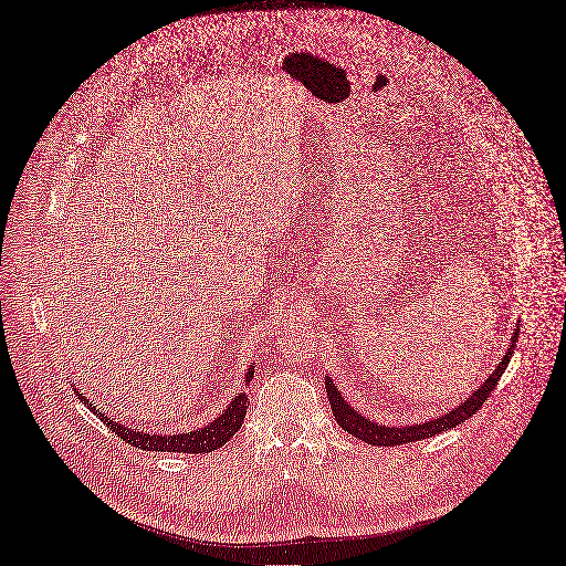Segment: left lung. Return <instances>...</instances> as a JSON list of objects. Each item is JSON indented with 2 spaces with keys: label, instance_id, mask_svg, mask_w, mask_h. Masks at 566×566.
I'll return each mask as SVG.
<instances>
[{
  "label": "left lung",
  "instance_id": "left-lung-1",
  "mask_svg": "<svg viewBox=\"0 0 566 566\" xmlns=\"http://www.w3.org/2000/svg\"><path fill=\"white\" fill-rule=\"evenodd\" d=\"M516 337H518V328L514 331L503 360L490 374V378L481 387H478L475 392L464 403H460L455 410L442 415L440 419H432V421L417 423V426H403V428H395V426L389 428V426L374 423V421L365 419L363 415H358L349 403H346L342 399V395L337 392V387L333 385V380L326 376V392H328V403L333 408V417L344 428V432H349V434H354V438H358V440H363L367 444H374V447H397V444H410V442H417V440L432 438V434L444 432V430L462 423L464 419L473 417L478 410L483 408V403L494 392V387L499 385V380H501V376H503V371H505V367H507V363H510V358L514 354Z\"/></svg>",
  "mask_w": 566,
  "mask_h": 566
}]
</instances>
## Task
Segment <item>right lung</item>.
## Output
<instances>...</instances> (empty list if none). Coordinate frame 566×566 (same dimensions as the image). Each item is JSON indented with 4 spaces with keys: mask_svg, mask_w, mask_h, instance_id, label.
<instances>
[{
    "mask_svg": "<svg viewBox=\"0 0 566 566\" xmlns=\"http://www.w3.org/2000/svg\"><path fill=\"white\" fill-rule=\"evenodd\" d=\"M249 369H253V367H249ZM247 376L251 380L253 371H249ZM81 401L88 406L122 442L132 444L136 449H143V451H167V453H210L214 449L224 447L238 432V428L242 426L247 408H249V399L240 392V397H235L231 401V406L222 412V417H217L212 423H208L201 430L181 432V434H149V432H140L136 428L132 430V428H124V426L115 423L111 417L102 415L88 399L81 397Z\"/></svg>",
    "mask_w": 566,
    "mask_h": 566,
    "instance_id": "add662e5",
    "label": "right lung"
}]
</instances>
